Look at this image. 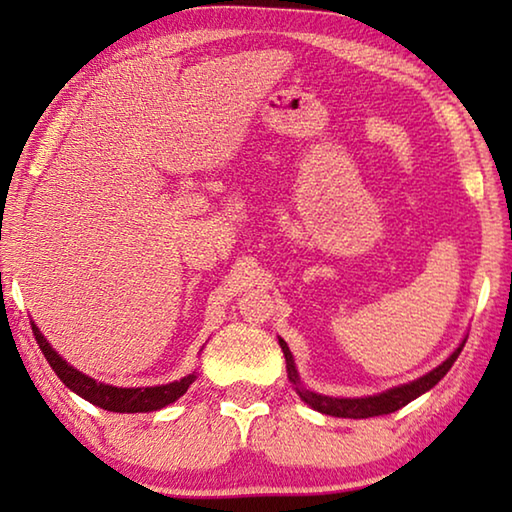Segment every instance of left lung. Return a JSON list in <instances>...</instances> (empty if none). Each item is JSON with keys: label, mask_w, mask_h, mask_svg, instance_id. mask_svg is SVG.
Returning a JSON list of instances; mask_svg holds the SVG:
<instances>
[{"label": "left lung", "mask_w": 512, "mask_h": 512, "mask_svg": "<svg viewBox=\"0 0 512 512\" xmlns=\"http://www.w3.org/2000/svg\"><path fill=\"white\" fill-rule=\"evenodd\" d=\"M463 345L465 343L458 345V348L452 354H449V357L443 363H440L438 368H433L424 377L409 381V384H404V386H395L386 393L370 395V397H327V395H318L314 391H307V388L300 384L296 363H293V357L289 352V345L280 339V348L284 352V359H287L289 379H291V384L296 386L300 400L307 402L311 409H316V411L325 413V415H336V418H354V420L395 413V411H400L402 406L413 402L415 397H420L422 393L431 391V388L447 375L449 368L454 366V361L458 359V354H461Z\"/></svg>", "instance_id": "1"}]
</instances>
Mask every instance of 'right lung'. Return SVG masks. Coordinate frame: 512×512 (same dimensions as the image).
Segmentation results:
<instances>
[{"label": "right lung", "instance_id": "right-lung-1", "mask_svg": "<svg viewBox=\"0 0 512 512\" xmlns=\"http://www.w3.org/2000/svg\"><path fill=\"white\" fill-rule=\"evenodd\" d=\"M31 329L42 354H45V359L49 361V366L54 368V372L69 391H74L76 395H81L83 400H88L90 404L101 406V409L112 411V413H146V411L164 409L167 404L176 402L180 395H185L189 384L196 379V375L192 372V375H187L180 381H171V384L149 386V388H117L110 384H101V381L83 375V372L69 366V363L60 357L54 348H51L45 336L40 334L36 323H31Z\"/></svg>", "mask_w": 512, "mask_h": 512}]
</instances>
